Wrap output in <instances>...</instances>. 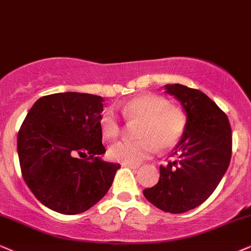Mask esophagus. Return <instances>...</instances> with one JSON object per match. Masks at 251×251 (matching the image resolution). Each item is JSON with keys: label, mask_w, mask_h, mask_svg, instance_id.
Instances as JSON below:
<instances>
[{"label": "esophagus", "mask_w": 251, "mask_h": 251, "mask_svg": "<svg viewBox=\"0 0 251 251\" xmlns=\"http://www.w3.org/2000/svg\"><path fill=\"white\" fill-rule=\"evenodd\" d=\"M123 166H126V168H129V169H138V165H134V164H129V163H123L122 164Z\"/></svg>", "instance_id": "1"}]
</instances>
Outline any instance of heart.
Wrapping results in <instances>:
<instances>
[{
	"label": "heart",
	"instance_id": "obj_1",
	"mask_svg": "<svg viewBox=\"0 0 251 251\" xmlns=\"http://www.w3.org/2000/svg\"><path fill=\"white\" fill-rule=\"evenodd\" d=\"M119 109L126 122H140L136 141H120L108 150L111 160L138 164L150 158L157 149L170 150L181 140L186 128V116L180 108L171 106L168 99L154 94H142L126 101ZM104 140L120 135L121 125L116 114L108 109L100 119Z\"/></svg>",
	"mask_w": 251,
	"mask_h": 251
}]
</instances>
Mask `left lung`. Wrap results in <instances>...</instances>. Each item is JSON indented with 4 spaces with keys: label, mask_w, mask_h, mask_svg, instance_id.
Listing matches in <instances>:
<instances>
[{
    "label": "left lung",
    "mask_w": 251,
    "mask_h": 251,
    "mask_svg": "<svg viewBox=\"0 0 251 251\" xmlns=\"http://www.w3.org/2000/svg\"><path fill=\"white\" fill-rule=\"evenodd\" d=\"M187 114L186 128L171 156L177 159L160 165L156 185L144 197L164 212L184 213L208 199L229 166L231 128L225 111L205 93L184 85H166Z\"/></svg>",
    "instance_id": "left-lung-1"
}]
</instances>
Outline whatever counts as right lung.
Here are the masks:
<instances>
[{
    "instance_id": "add662e5",
    "label": "right lung",
    "mask_w": 251,
    "mask_h": 251,
    "mask_svg": "<svg viewBox=\"0 0 251 251\" xmlns=\"http://www.w3.org/2000/svg\"><path fill=\"white\" fill-rule=\"evenodd\" d=\"M103 98L57 93L35 102L22 123L17 151L22 176L43 205L60 214L94 206L113 184L120 164L108 163L100 126Z\"/></svg>"
}]
</instances>
